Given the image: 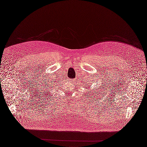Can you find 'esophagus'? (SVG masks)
<instances>
[{
    "mask_svg": "<svg viewBox=\"0 0 147 147\" xmlns=\"http://www.w3.org/2000/svg\"><path fill=\"white\" fill-rule=\"evenodd\" d=\"M71 82L72 84H74V83H75V80H71Z\"/></svg>",
    "mask_w": 147,
    "mask_h": 147,
    "instance_id": "obj_1",
    "label": "esophagus"
}]
</instances>
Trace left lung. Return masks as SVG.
<instances>
[{
  "instance_id": "obj_1",
  "label": "left lung",
  "mask_w": 147,
  "mask_h": 147,
  "mask_svg": "<svg viewBox=\"0 0 147 147\" xmlns=\"http://www.w3.org/2000/svg\"><path fill=\"white\" fill-rule=\"evenodd\" d=\"M102 87H103V84L101 86H99V87H98V88H97V90H95L94 91V93L93 94V96L92 97H93V99H94H94H98V95H100L99 94H101L102 93ZM93 90H94V89H93ZM99 94L98 95V94Z\"/></svg>"
}]
</instances>
